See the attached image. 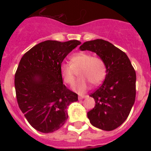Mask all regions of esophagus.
Listing matches in <instances>:
<instances>
[{"instance_id":"1","label":"esophagus","mask_w":151,"mask_h":151,"mask_svg":"<svg viewBox=\"0 0 151 151\" xmlns=\"http://www.w3.org/2000/svg\"><path fill=\"white\" fill-rule=\"evenodd\" d=\"M88 96H86V95H79V96H78V99H84V98H86Z\"/></svg>"}]
</instances>
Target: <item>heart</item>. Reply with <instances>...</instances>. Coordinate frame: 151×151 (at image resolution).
I'll return each mask as SVG.
<instances>
[{
  "mask_svg": "<svg viewBox=\"0 0 151 151\" xmlns=\"http://www.w3.org/2000/svg\"><path fill=\"white\" fill-rule=\"evenodd\" d=\"M70 65L63 63L59 70L61 78L66 85L75 83L76 72L80 70V80L74 85V90L84 92L88 89L89 82L92 85H99L106 75V66L103 59L99 55H92L86 52H79L73 54L70 59Z\"/></svg>",
  "mask_w": 151,
  "mask_h": 151,
  "instance_id": "obj_1",
  "label": "heart"
}]
</instances>
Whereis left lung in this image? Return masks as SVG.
Here are the masks:
<instances>
[{
  "instance_id": "1",
  "label": "left lung",
  "mask_w": 151,
  "mask_h": 151,
  "mask_svg": "<svg viewBox=\"0 0 151 151\" xmlns=\"http://www.w3.org/2000/svg\"><path fill=\"white\" fill-rule=\"evenodd\" d=\"M80 49L96 52L105 62V81L90 94L96 106L87 115L93 126L112 131L124 123L135 103L136 71L127 55L109 41L102 39L86 41Z\"/></svg>"
}]
</instances>
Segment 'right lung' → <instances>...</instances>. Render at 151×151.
<instances>
[{
  "label": "right lung",
  "mask_w": 151,
  "mask_h": 151,
  "mask_svg": "<svg viewBox=\"0 0 151 151\" xmlns=\"http://www.w3.org/2000/svg\"><path fill=\"white\" fill-rule=\"evenodd\" d=\"M81 45L77 40L45 41L23 55L15 74L19 107L29 124L44 133L60 129L68 118L66 108L78 94L63 83L60 66L65 57Z\"/></svg>",
  "instance_id": "1"
}]
</instances>
